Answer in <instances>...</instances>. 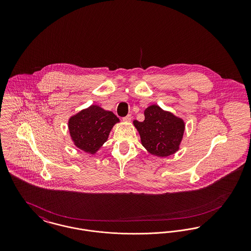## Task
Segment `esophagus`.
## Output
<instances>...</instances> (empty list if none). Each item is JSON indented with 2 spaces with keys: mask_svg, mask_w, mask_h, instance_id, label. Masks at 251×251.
<instances>
[{
  "mask_svg": "<svg viewBox=\"0 0 251 251\" xmlns=\"http://www.w3.org/2000/svg\"><path fill=\"white\" fill-rule=\"evenodd\" d=\"M131 119H132L131 115H128V116H126V117H124V118H122V120H123V121H125V122H130Z\"/></svg>",
  "mask_w": 251,
  "mask_h": 251,
  "instance_id": "34e87169",
  "label": "esophagus"
}]
</instances>
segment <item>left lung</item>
Returning a JSON list of instances; mask_svg holds the SVG:
<instances>
[{"mask_svg":"<svg viewBox=\"0 0 251 251\" xmlns=\"http://www.w3.org/2000/svg\"><path fill=\"white\" fill-rule=\"evenodd\" d=\"M144 115L142 122L133 121L144 147L156 156L166 157L175 153L183 135V120L157 105L147 108Z\"/></svg>","mask_w":251,"mask_h":251,"instance_id":"8db88e82","label":"left lung"}]
</instances>
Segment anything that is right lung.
I'll return each instance as SVG.
<instances>
[{
	"label": "right lung",
	"instance_id": "obj_1",
	"mask_svg": "<svg viewBox=\"0 0 251 251\" xmlns=\"http://www.w3.org/2000/svg\"><path fill=\"white\" fill-rule=\"evenodd\" d=\"M120 120L115 114L91 105L69 120V129L75 146L88 153H95L106 142L113 126Z\"/></svg>",
	"mask_w": 251,
	"mask_h": 251
}]
</instances>
